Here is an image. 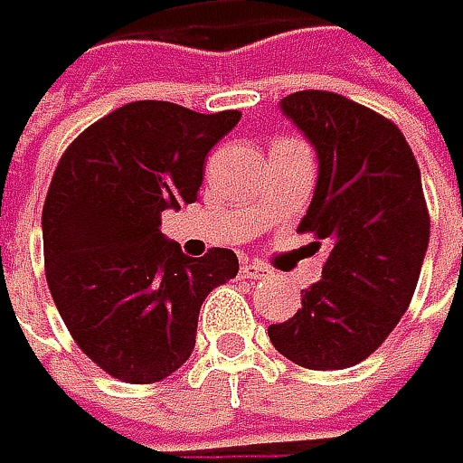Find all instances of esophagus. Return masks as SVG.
<instances>
[{
	"label": "esophagus",
	"mask_w": 463,
	"mask_h": 463,
	"mask_svg": "<svg viewBox=\"0 0 463 463\" xmlns=\"http://www.w3.org/2000/svg\"><path fill=\"white\" fill-rule=\"evenodd\" d=\"M241 275H243V278H251V280H261V278L269 275V269H267L264 264H259V261H243Z\"/></svg>",
	"instance_id": "1"
}]
</instances>
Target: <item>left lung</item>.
Listing matches in <instances>:
<instances>
[{
    "label": "left lung",
    "instance_id": "8db88e82",
    "mask_svg": "<svg viewBox=\"0 0 463 463\" xmlns=\"http://www.w3.org/2000/svg\"><path fill=\"white\" fill-rule=\"evenodd\" d=\"M280 109L317 149L298 231L325 243L327 259L301 309L267 333L298 367H354L393 333L420 280L430 243L420 165L398 125L345 96L296 91Z\"/></svg>",
    "mask_w": 463,
    "mask_h": 463
}]
</instances>
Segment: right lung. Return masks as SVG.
Wrapping results in <instances>:
<instances>
[{
    "label": "right lung",
    "instance_id": "obj_1",
    "mask_svg": "<svg viewBox=\"0 0 463 463\" xmlns=\"http://www.w3.org/2000/svg\"><path fill=\"white\" fill-rule=\"evenodd\" d=\"M241 112L202 115L133 101L70 144L43 202V267L80 351L107 374L146 385L180 369L209 290L238 275L231 249L191 259L159 225L194 204L209 149Z\"/></svg>",
    "mask_w": 463,
    "mask_h": 463
}]
</instances>
